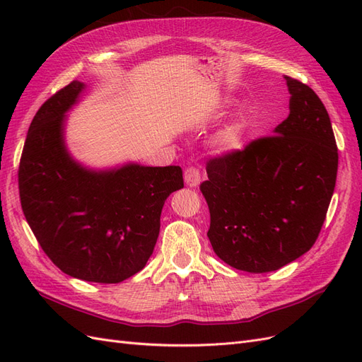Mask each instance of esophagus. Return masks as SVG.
<instances>
[{"label": "esophagus", "instance_id": "1", "mask_svg": "<svg viewBox=\"0 0 362 362\" xmlns=\"http://www.w3.org/2000/svg\"><path fill=\"white\" fill-rule=\"evenodd\" d=\"M184 182L189 187H198L201 182V172L196 168H187L184 172Z\"/></svg>", "mask_w": 362, "mask_h": 362}]
</instances>
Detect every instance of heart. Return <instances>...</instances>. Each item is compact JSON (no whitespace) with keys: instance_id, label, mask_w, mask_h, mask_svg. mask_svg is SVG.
<instances>
[{"instance_id":"1","label":"heart","mask_w":362,"mask_h":362,"mask_svg":"<svg viewBox=\"0 0 362 362\" xmlns=\"http://www.w3.org/2000/svg\"><path fill=\"white\" fill-rule=\"evenodd\" d=\"M249 122L246 117H238L234 122L226 125L214 139V146L222 154H229L242 149L246 140Z\"/></svg>"}]
</instances>
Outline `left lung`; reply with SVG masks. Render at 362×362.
<instances>
[{"label": "left lung", "instance_id": "left-lung-1", "mask_svg": "<svg viewBox=\"0 0 362 362\" xmlns=\"http://www.w3.org/2000/svg\"><path fill=\"white\" fill-rule=\"evenodd\" d=\"M290 115L270 137L206 163L208 238L234 269L266 273L308 252L335 189L338 151L320 98L286 76Z\"/></svg>", "mask_w": 362, "mask_h": 362}]
</instances>
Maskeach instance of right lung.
<instances>
[{
    "instance_id": "obj_1",
    "label": "right lung",
    "mask_w": 362,
    "mask_h": 362,
    "mask_svg": "<svg viewBox=\"0 0 362 362\" xmlns=\"http://www.w3.org/2000/svg\"><path fill=\"white\" fill-rule=\"evenodd\" d=\"M86 84L72 81L42 104L21 156L23 211L48 258L63 273L117 284L145 267L160 234L164 201L184 187L180 166L128 163L93 170L64 144L66 112Z\"/></svg>"
}]
</instances>
